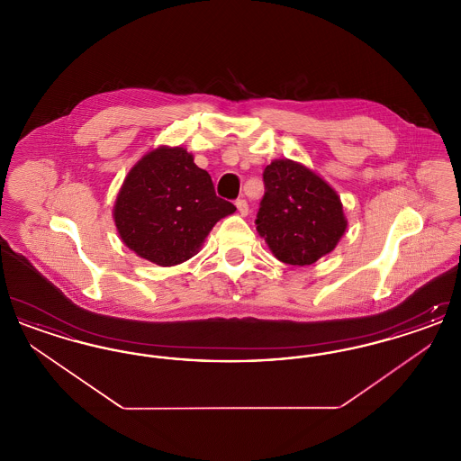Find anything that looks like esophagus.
I'll use <instances>...</instances> for the list:
<instances>
[{
	"instance_id": "obj_1",
	"label": "esophagus",
	"mask_w": 461,
	"mask_h": 461,
	"mask_svg": "<svg viewBox=\"0 0 461 461\" xmlns=\"http://www.w3.org/2000/svg\"><path fill=\"white\" fill-rule=\"evenodd\" d=\"M235 205H237L240 216H247V214H249V203H247L245 198H239V200L235 202Z\"/></svg>"
}]
</instances>
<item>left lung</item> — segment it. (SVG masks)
<instances>
[{
    "label": "left lung",
    "instance_id": "left-lung-1",
    "mask_svg": "<svg viewBox=\"0 0 461 461\" xmlns=\"http://www.w3.org/2000/svg\"><path fill=\"white\" fill-rule=\"evenodd\" d=\"M258 231L282 263L309 266L330 254L346 233L342 202L329 183L306 166L276 158L263 173Z\"/></svg>",
    "mask_w": 461,
    "mask_h": 461
}]
</instances>
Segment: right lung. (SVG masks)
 I'll list each match as a JSON object with an SVG mask.
<instances>
[{
  "label": "right lung",
  "mask_w": 461,
  "mask_h": 461,
  "mask_svg": "<svg viewBox=\"0 0 461 461\" xmlns=\"http://www.w3.org/2000/svg\"><path fill=\"white\" fill-rule=\"evenodd\" d=\"M237 207L216 195L207 171L183 147H158L126 176L113 205L119 237L158 266L194 258L212 226Z\"/></svg>",
  "instance_id": "1"
}]
</instances>
